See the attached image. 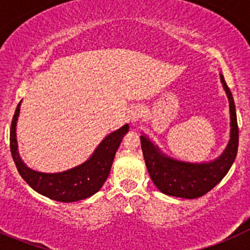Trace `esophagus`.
Masks as SVG:
<instances>
[{
    "instance_id": "1",
    "label": "esophagus",
    "mask_w": 250,
    "mask_h": 250,
    "mask_svg": "<svg viewBox=\"0 0 250 250\" xmlns=\"http://www.w3.org/2000/svg\"><path fill=\"white\" fill-rule=\"evenodd\" d=\"M144 115H145V107L140 106V105H137V106H134L132 110H130V113H129L130 122L132 123L138 122V121H140L141 118L144 117Z\"/></svg>"
}]
</instances>
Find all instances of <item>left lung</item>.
Masks as SVG:
<instances>
[{
  "label": "left lung",
  "mask_w": 250,
  "mask_h": 250,
  "mask_svg": "<svg viewBox=\"0 0 250 250\" xmlns=\"http://www.w3.org/2000/svg\"><path fill=\"white\" fill-rule=\"evenodd\" d=\"M220 81L230 106V140L219 157L210 162L192 163L175 160L161 151L153 141L143 133L140 135L141 150L146 168L156 188L162 193L173 197L198 198L218 185L230 170L238 148V125L236 106L230 88L220 74Z\"/></svg>",
  "instance_id": "8db88e82"
}]
</instances>
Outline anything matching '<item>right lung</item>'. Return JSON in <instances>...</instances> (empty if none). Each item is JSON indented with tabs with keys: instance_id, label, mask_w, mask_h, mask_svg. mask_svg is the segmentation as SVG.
<instances>
[{
	"instance_id": "right-lung-1",
	"label": "right lung",
	"mask_w": 250,
	"mask_h": 250,
	"mask_svg": "<svg viewBox=\"0 0 250 250\" xmlns=\"http://www.w3.org/2000/svg\"><path fill=\"white\" fill-rule=\"evenodd\" d=\"M20 104H18L11 125V152L17 169L27 185L36 192L50 200L70 203L90 197L102 188L109 176L116 151L120 147L129 125H125L115 132L110 133L97 146L94 152L82 165L59 173L37 172L27 167L18 151L17 121L19 117Z\"/></svg>"
}]
</instances>
